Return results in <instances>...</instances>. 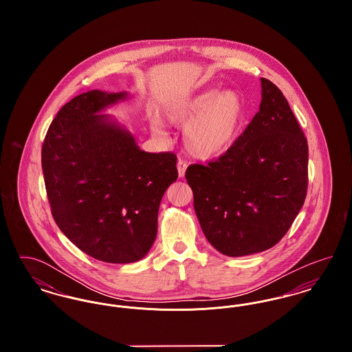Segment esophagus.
<instances>
[{
	"mask_svg": "<svg viewBox=\"0 0 352 352\" xmlns=\"http://www.w3.org/2000/svg\"><path fill=\"white\" fill-rule=\"evenodd\" d=\"M187 166H188V165H187V162H186V161H178V164H177V168H178V177H179V178H184Z\"/></svg>",
	"mask_w": 352,
	"mask_h": 352,
	"instance_id": "34e87169",
	"label": "esophagus"
}]
</instances>
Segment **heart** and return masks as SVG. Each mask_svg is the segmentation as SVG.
<instances>
[{"label": "heart", "instance_id": "1", "mask_svg": "<svg viewBox=\"0 0 352 352\" xmlns=\"http://www.w3.org/2000/svg\"><path fill=\"white\" fill-rule=\"evenodd\" d=\"M166 116L173 125L184 126L186 151L199 160H215L234 146L245 118V102L234 89H207L177 102ZM149 126L155 138H168L161 120L151 118Z\"/></svg>", "mask_w": 352, "mask_h": 352}]
</instances>
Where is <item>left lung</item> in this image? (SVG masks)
I'll return each instance as SVG.
<instances>
[{"instance_id":"left-lung-1","label":"left lung","mask_w":352,"mask_h":352,"mask_svg":"<svg viewBox=\"0 0 352 352\" xmlns=\"http://www.w3.org/2000/svg\"><path fill=\"white\" fill-rule=\"evenodd\" d=\"M260 80L258 112L234 146L207 166L186 170L203 234L230 257L276 245L306 198V137L277 85Z\"/></svg>"}]
</instances>
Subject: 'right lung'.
<instances>
[{
    "mask_svg": "<svg viewBox=\"0 0 352 352\" xmlns=\"http://www.w3.org/2000/svg\"><path fill=\"white\" fill-rule=\"evenodd\" d=\"M128 98L125 91L80 94L56 113L42 146L55 223L80 251L111 264L151 251L160 203L178 178L175 154L141 151L133 134L102 113Z\"/></svg>",
    "mask_w": 352,
    "mask_h": 352,
    "instance_id": "add662e5",
    "label": "right lung"
}]
</instances>
